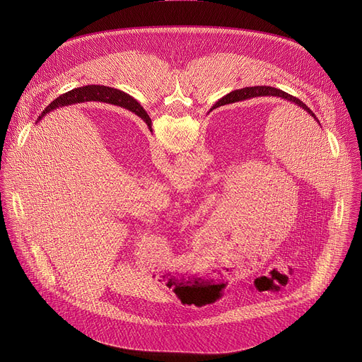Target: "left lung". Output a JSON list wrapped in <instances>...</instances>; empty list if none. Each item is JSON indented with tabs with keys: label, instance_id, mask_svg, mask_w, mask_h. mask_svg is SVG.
Returning a JSON list of instances; mask_svg holds the SVG:
<instances>
[{
	"label": "left lung",
	"instance_id": "8db88e82",
	"mask_svg": "<svg viewBox=\"0 0 362 362\" xmlns=\"http://www.w3.org/2000/svg\"><path fill=\"white\" fill-rule=\"evenodd\" d=\"M262 95H274V97H281V98H284V100H286V101H291V103H293V105H296L298 107L303 109L306 113L311 115V116L320 123V120L317 119V116L313 113L311 109H309V107L305 105L303 101H300L299 98H296V97H293V95H291V94H288V93H285V91H282V90H279V88L269 87V86H256V87H245V88H240V90H235V91L226 94V95L221 100V103H225V105H228V103H235V101H239V100H247V98H252V97H262ZM218 105H219V103H218ZM215 107H216V105H215ZM136 115H137L139 117H141V119L147 123V126L150 127L151 120H150L148 115L143 110V107L139 105L137 101H136ZM320 124H321V123H320Z\"/></svg>",
	"mask_w": 362,
	"mask_h": 362
}]
</instances>
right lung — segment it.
<instances>
[{
    "label": "right lung",
    "instance_id": "right-lung-1",
    "mask_svg": "<svg viewBox=\"0 0 362 362\" xmlns=\"http://www.w3.org/2000/svg\"><path fill=\"white\" fill-rule=\"evenodd\" d=\"M78 97L76 98L75 95ZM86 98L84 99L83 97ZM80 100H98V101H105V103H110V105L115 106H120L124 107L133 113H136V100L132 98L130 95H127L126 93L116 90V88H109V87H103V86H86V87H80L76 90H71L66 94H63L62 97L56 98L51 105L44 109V112L41 113V116L38 117V120L48 112H51L53 109L63 106V105H69V103L73 101H80Z\"/></svg>",
    "mask_w": 362,
    "mask_h": 362
}]
</instances>
